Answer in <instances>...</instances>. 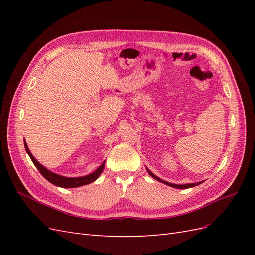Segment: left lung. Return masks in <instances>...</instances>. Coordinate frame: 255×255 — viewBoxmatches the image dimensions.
<instances>
[{"label":"left lung","instance_id":"1","mask_svg":"<svg viewBox=\"0 0 255 255\" xmlns=\"http://www.w3.org/2000/svg\"><path fill=\"white\" fill-rule=\"evenodd\" d=\"M146 170H148V172H149V174L153 177V179H155V180H157L158 182H161V183H164V184H166V185H168V186H171V187H174V188H180V189H186V188H190V187H194V186H197V185H199V184H201V182H199V183H191V184H182V185H179V184H172V183H169V182H166V181H164V180H161V179H159L158 176H156L155 174L154 173H152L149 169H146Z\"/></svg>","mask_w":255,"mask_h":255}]
</instances>
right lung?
<instances>
[{
    "instance_id": "add662e5",
    "label": "right lung",
    "mask_w": 255,
    "mask_h": 255,
    "mask_svg": "<svg viewBox=\"0 0 255 255\" xmlns=\"http://www.w3.org/2000/svg\"><path fill=\"white\" fill-rule=\"evenodd\" d=\"M24 146L25 150L27 152V154L29 155L30 159L34 163V165L37 167L38 170L42 174V176L44 177L45 180H48L50 183H52L53 185H56V186L63 187V188H74V187H80L83 186V185H87L90 184L92 182H95L98 177L100 176V174L102 173L103 169H104V165L105 161H103L102 165L100 166L96 171H94L92 173L88 174V175H84V176H79V177H66L63 175H59L54 173L50 170H48L47 168L43 167L41 164L38 163V160H36V158L33 156V154L29 152L28 146L24 140Z\"/></svg>"
}]
</instances>
